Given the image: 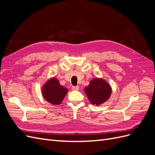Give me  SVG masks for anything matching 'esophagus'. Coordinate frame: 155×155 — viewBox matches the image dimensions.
I'll return each instance as SVG.
<instances>
[{
  "label": "esophagus",
  "instance_id": "obj_1",
  "mask_svg": "<svg viewBox=\"0 0 155 155\" xmlns=\"http://www.w3.org/2000/svg\"><path fill=\"white\" fill-rule=\"evenodd\" d=\"M72 89L73 91H78V90H79V87L78 86H72Z\"/></svg>",
  "mask_w": 155,
  "mask_h": 155
}]
</instances>
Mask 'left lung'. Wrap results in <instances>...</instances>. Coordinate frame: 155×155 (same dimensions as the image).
<instances>
[{"instance_id":"1","label":"left lung","mask_w":155,"mask_h":155,"mask_svg":"<svg viewBox=\"0 0 155 155\" xmlns=\"http://www.w3.org/2000/svg\"><path fill=\"white\" fill-rule=\"evenodd\" d=\"M85 92L92 104L100 105L109 100L112 88L104 79L94 78L91 81L88 86L85 88Z\"/></svg>"}]
</instances>
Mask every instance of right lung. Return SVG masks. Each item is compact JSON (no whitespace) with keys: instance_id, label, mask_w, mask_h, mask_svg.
Here are the masks:
<instances>
[{"instance_id":"1","label":"right lung","mask_w":155,"mask_h":155,"mask_svg":"<svg viewBox=\"0 0 155 155\" xmlns=\"http://www.w3.org/2000/svg\"><path fill=\"white\" fill-rule=\"evenodd\" d=\"M68 90L60 85L58 79L50 78L42 88V94L45 100L52 105L61 104Z\"/></svg>"}]
</instances>
